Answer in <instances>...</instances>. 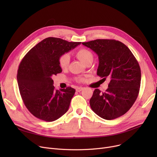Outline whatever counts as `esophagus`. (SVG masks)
<instances>
[{
  "mask_svg": "<svg viewBox=\"0 0 157 157\" xmlns=\"http://www.w3.org/2000/svg\"><path fill=\"white\" fill-rule=\"evenodd\" d=\"M83 89V87H78V88H76V91L77 92H81L82 90Z\"/></svg>",
  "mask_w": 157,
  "mask_h": 157,
  "instance_id": "esophagus-1",
  "label": "esophagus"
}]
</instances>
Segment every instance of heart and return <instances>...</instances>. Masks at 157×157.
<instances>
[{
  "label": "heart",
  "instance_id": "b5f03b06",
  "mask_svg": "<svg viewBox=\"0 0 157 157\" xmlns=\"http://www.w3.org/2000/svg\"><path fill=\"white\" fill-rule=\"evenodd\" d=\"M76 56L78 59L86 64L90 60H92L94 59V55L92 53L89 49L86 48H81L76 52ZM70 62V56L68 54L62 55L59 59V63L60 67L62 69H66L69 64ZM77 80L79 81H84L85 78L83 77H78Z\"/></svg>",
  "mask_w": 157,
  "mask_h": 157
}]
</instances>
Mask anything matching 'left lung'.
Segmentation results:
<instances>
[{"label": "left lung", "instance_id": "obj_1", "mask_svg": "<svg viewBox=\"0 0 157 157\" xmlns=\"http://www.w3.org/2000/svg\"><path fill=\"white\" fill-rule=\"evenodd\" d=\"M98 56L97 75L110 79L108 88L101 93L95 89L90 105L98 116L108 120L125 114L136 101L141 72L129 48L119 40L96 39L82 43Z\"/></svg>", "mask_w": 157, "mask_h": 157}]
</instances>
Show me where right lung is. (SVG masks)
Here are the masks:
<instances>
[{"instance_id": "add662e5", "label": "right lung", "mask_w": 157, "mask_h": 157, "mask_svg": "<svg viewBox=\"0 0 157 157\" xmlns=\"http://www.w3.org/2000/svg\"><path fill=\"white\" fill-rule=\"evenodd\" d=\"M80 44L48 37L33 47L21 61L17 73L20 93L25 105L36 118L53 121L68 111L76 90L71 87L55 90L52 77L62 72L59 57Z\"/></svg>"}]
</instances>
